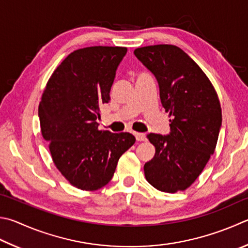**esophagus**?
<instances>
[{
  "mask_svg": "<svg viewBox=\"0 0 248 248\" xmlns=\"http://www.w3.org/2000/svg\"><path fill=\"white\" fill-rule=\"evenodd\" d=\"M134 136H136L137 141H145V140H146V136L144 133L136 132V133H134Z\"/></svg>",
  "mask_w": 248,
  "mask_h": 248,
  "instance_id": "obj_1",
  "label": "esophagus"
}]
</instances>
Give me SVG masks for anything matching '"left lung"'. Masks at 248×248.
<instances>
[{
    "label": "left lung",
    "mask_w": 248,
    "mask_h": 248,
    "mask_svg": "<svg viewBox=\"0 0 248 248\" xmlns=\"http://www.w3.org/2000/svg\"><path fill=\"white\" fill-rule=\"evenodd\" d=\"M134 55L155 76L161 105L172 117L169 134L147 136L156 152L144 165L145 178L161 192L184 191L217 145L222 123L218 95L200 66L178 46L139 47Z\"/></svg>",
    "instance_id": "1"
}]
</instances>
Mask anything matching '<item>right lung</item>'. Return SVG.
<instances>
[{
    "label": "right lung",
    "mask_w": 248,
    "mask_h": 248,
    "mask_svg": "<svg viewBox=\"0 0 248 248\" xmlns=\"http://www.w3.org/2000/svg\"><path fill=\"white\" fill-rule=\"evenodd\" d=\"M127 48L91 46L69 54L49 78L39 105L41 132L57 169L74 186L95 191L108 183L131 133L98 129L116 70Z\"/></svg>",
    "instance_id": "add662e5"
}]
</instances>
